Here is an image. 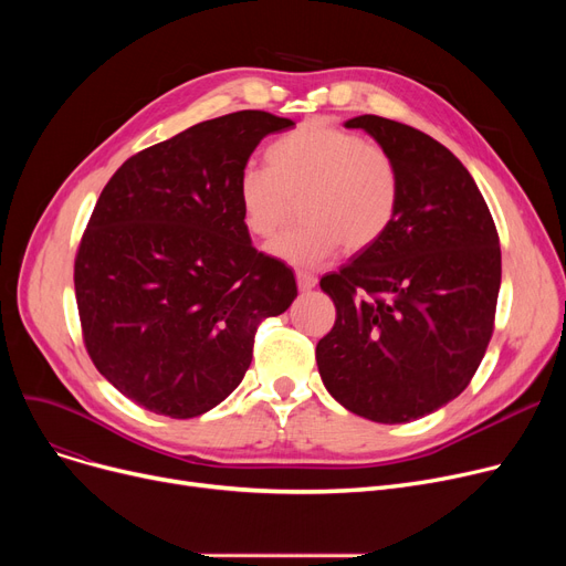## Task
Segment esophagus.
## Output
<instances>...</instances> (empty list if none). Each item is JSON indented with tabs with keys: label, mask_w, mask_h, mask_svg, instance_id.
<instances>
[{
	"label": "esophagus",
	"mask_w": 566,
	"mask_h": 566,
	"mask_svg": "<svg viewBox=\"0 0 566 566\" xmlns=\"http://www.w3.org/2000/svg\"><path fill=\"white\" fill-rule=\"evenodd\" d=\"M295 280H298V289L305 293V291H312L316 286V275L312 273H295Z\"/></svg>",
	"instance_id": "esophagus-1"
}]
</instances>
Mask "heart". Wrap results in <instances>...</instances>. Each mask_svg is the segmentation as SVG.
I'll return each mask as SVG.
<instances>
[{
    "label": "heart",
    "instance_id": "obj_1",
    "mask_svg": "<svg viewBox=\"0 0 566 566\" xmlns=\"http://www.w3.org/2000/svg\"><path fill=\"white\" fill-rule=\"evenodd\" d=\"M268 167L245 165L235 197L245 229L271 238L298 201L301 224L268 245V254L314 268L342 245L363 252L376 245L397 218L399 174L380 146L325 118H310L265 148Z\"/></svg>",
    "mask_w": 566,
    "mask_h": 566
}]
</instances>
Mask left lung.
Wrapping results in <instances>:
<instances>
[{
  "instance_id": "left-lung-1",
  "label": "left lung",
  "mask_w": 566,
  "mask_h": 566,
  "mask_svg": "<svg viewBox=\"0 0 566 566\" xmlns=\"http://www.w3.org/2000/svg\"><path fill=\"white\" fill-rule=\"evenodd\" d=\"M388 154L399 208L380 241L321 280L337 307L316 344L321 380L346 410L403 424L457 399L489 346L500 241L463 163L433 137L374 114L348 118Z\"/></svg>"
}]
</instances>
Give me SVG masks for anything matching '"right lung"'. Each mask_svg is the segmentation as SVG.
Segmentation results:
<instances>
[{
	"mask_svg": "<svg viewBox=\"0 0 566 566\" xmlns=\"http://www.w3.org/2000/svg\"><path fill=\"white\" fill-rule=\"evenodd\" d=\"M295 126L243 109L128 158L103 188L75 259L82 333L114 388L188 420L241 385L254 333L289 310V265L252 248L235 197L256 144Z\"/></svg>",
	"mask_w": 566,
	"mask_h": 566,
	"instance_id": "add662e5",
	"label": "right lung"
}]
</instances>
